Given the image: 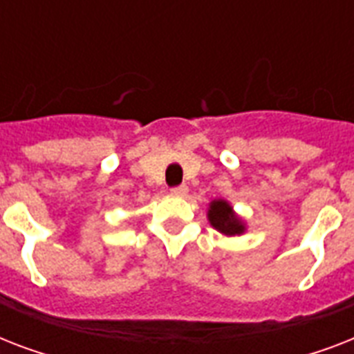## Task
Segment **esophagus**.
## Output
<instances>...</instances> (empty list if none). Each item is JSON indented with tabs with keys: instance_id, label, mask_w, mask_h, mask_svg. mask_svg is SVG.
I'll return each mask as SVG.
<instances>
[{
	"instance_id": "obj_1",
	"label": "esophagus",
	"mask_w": 354,
	"mask_h": 354,
	"mask_svg": "<svg viewBox=\"0 0 354 354\" xmlns=\"http://www.w3.org/2000/svg\"><path fill=\"white\" fill-rule=\"evenodd\" d=\"M187 193H189L187 185H178V187L171 189V194H174V196H180V198L187 196Z\"/></svg>"
}]
</instances>
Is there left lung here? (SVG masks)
<instances>
[{
    "label": "left lung",
    "instance_id": "left-lung-1",
    "mask_svg": "<svg viewBox=\"0 0 354 354\" xmlns=\"http://www.w3.org/2000/svg\"><path fill=\"white\" fill-rule=\"evenodd\" d=\"M207 221L216 232L224 236H241L246 233V222L236 215L233 205L224 198H215L207 207Z\"/></svg>",
    "mask_w": 354,
    "mask_h": 354
}]
</instances>
